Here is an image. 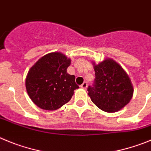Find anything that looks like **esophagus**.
I'll use <instances>...</instances> for the list:
<instances>
[{"instance_id":"1","label":"esophagus","mask_w":151,"mask_h":151,"mask_svg":"<svg viewBox=\"0 0 151 151\" xmlns=\"http://www.w3.org/2000/svg\"><path fill=\"white\" fill-rule=\"evenodd\" d=\"M87 86H88V84H87V83L86 82H84L83 83V84H81V87L82 88V89H86V88H87Z\"/></svg>"}]
</instances>
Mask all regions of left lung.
Returning a JSON list of instances; mask_svg holds the SVG:
<instances>
[{
    "label": "left lung",
    "mask_w": 151,
    "mask_h": 151,
    "mask_svg": "<svg viewBox=\"0 0 151 151\" xmlns=\"http://www.w3.org/2000/svg\"><path fill=\"white\" fill-rule=\"evenodd\" d=\"M94 84L88 87V95L98 108L108 113L121 110L133 96L131 80L123 68L111 59L98 65L93 62Z\"/></svg>",
    "instance_id": "1"
}]
</instances>
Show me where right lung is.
<instances>
[{
    "label": "right lung",
    "mask_w": 151,
    "mask_h": 151,
    "mask_svg": "<svg viewBox=\"0 0 151 151\" xmlns=\"http://www.w3.org/2000/svg\"><path fill=\"white\" fill-rule=\"evenodd\" d=\"M70 59L53 52L41 57L30 68L25 86L30 99L41 109L55 111L68 102L79 86L67 73Z\"/></svg>",
    "instance_id": "right-lung-1"
}]
</instances>
